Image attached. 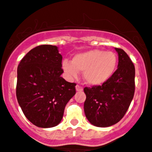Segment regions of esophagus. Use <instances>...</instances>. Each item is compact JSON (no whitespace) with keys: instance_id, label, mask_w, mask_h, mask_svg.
<instances>
[{"instance_id":"1","label":"esophagus","mask_w":152,"mask_h":152,"mask_svg":"<svg viewBox=\"0 0 152 152\" xmlns=\"http://www.w3.org/2000/svg\"><path fill=\"white\" fill-rule=\"evenodd\" d=\"M76 89L77 91H82L83 90V88L81 86H79V85H77V86H76Z\"/></svg>"}]
</instances>
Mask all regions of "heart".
I'll return each mask as SVG.
<instances>
[{
    "label": "heart",
    "instance_id": "heart-1",
    "mask_svg": "<svg viewBox=\"0 0 152 152\" xmlns=\"http://www.w3.org/2000/svg\"><path fill=\"white\" fill-rule=\"evenodd\" d=\"M118 64V57L113 52L94 49L75 55L72 63L64 61L62 67L70 77H76L83 72V79L90 86H100L114 74Z\"/></svg>",
    "mask_w": 152,
    "mask_h": 152
}]
</instances>
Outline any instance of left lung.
Wrapping results in <instances>:
<instances>
[{"label": "left lung", "instance_id": "left-lung-1", "mask_svg": "<svg viewBox=\"0 0 152 152\" xmlns=\"http://www.w3.org/2000/svg\"><path fill=\"white\" fill-rule=\"evenodd\" d=\"M118 55V69L102 86L86 87L84 111L89 122L99 127H110L124 116L134 98L135 67L123 49L115 48Z\"/></svg>", "mask_w": 152, "mask_h": 152}]
</instances>
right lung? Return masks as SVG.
<instances>
[{"label":"right lung","instance_id":"1","mask_svg":"<svg viewBox=\"0 0 152 152\" xmlns=\"http://www.w3.org/2000/svg\"><path fill=\"white\" fill-rule=\"evenodd\" d=\"M61 62L57 46L41 45L28 52L18 66L17 100L25 117L37 127L58 125L76 94V83L61 76Z\"/></svg>","mask_w":152,"mask_h":152}]
</instances>
